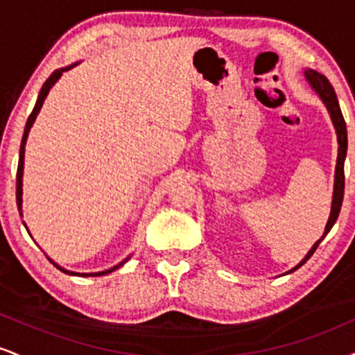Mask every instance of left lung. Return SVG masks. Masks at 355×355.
I'll use <instances>...</instances> for the list:
<instances>
[{
  "label": "left lung",
  "mask_w": 355,
  "mask_h": 355,
  "mask_svg": "<svg viewBox=\"0 0 355 355\" xmlns=\"http://www.w3.org/2000/svg\"><path fill=\"white\" fill-rule=\"evenodd\" d=\"M305 76H307L311 87L315 89L317 93H319L322 101H324L325 107H327V110H329V113H331V118H332L334 126H336V132H337V140H339V155H337L336 183H334V197H332V210H331V217H329L327 225H325V232H324V235H322V239L319 240V242H315V245L311 248V252L305 255V259L295 268L304 266V263L307 262L309 259H311L313 252H315L317 247H319V243L322 242V240H324L325 235L331 232L334 223H336L337 217H339L340 207H342V198H344V182H345L344 160H345V153H347V128H345V120H344V116H342L339 101H337V95H336V92H334L332 85L329 83V80L325 78L324 75H320V73H317L313 70L305 71ZM295 268H294V270H295Z\"/></svg>",
  "instance_id": "obj_1"
}]
</instances>
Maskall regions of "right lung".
I'll return each mask as SVG.
<instances>
[{
	"label": "right lung",
	"mask_w": 355,
	"mask_h": 355,
	"mask_svg": "<svg viewBox=\"0 0 355 355\" xmlns=\"http://www.w3.org/2000/svg\"><path fill=\"white\" fill-rule=\"evenodd\" d=\"M71 67H68V68H63V70H56V71H53L51 75H50V78H48L46 81H44L43 83V87H42V92H40V95H38V100H36V105H35V108H33V112L30 113V116H28V121H26V126H24V133H23V138H21V146H19V162H18V172H16V203H18V209L21 210V193H23V189H21V185H23V182H21V178H23V164H24V145H26V138H28V132H30V128H31V125H33V121H35V118H36V115H38V112H40V108H42V105H43V101H44V98H46V95H48V92H50V88L53 87V85L56 83V80L60 78L61 76V73L63 71H67V70H70ZM128 260V259H126ZM125 260V262H126ZM53 262V260H51ZM125 262H121V263H118L116 267H113V268H110V270H105V272H96V274H83L85 277H98V275H105V274H110V272H113V270H116L118 267H121L123 266ZM55 263V262H53ZM56 266V263H55ZM56 268H60L61 272H64V274H71V275H80V274H75V272H68V270H64V268H61V267H58L56 266Z\"/></svg>",
	"instance_id": "1"
}]
</instances>
